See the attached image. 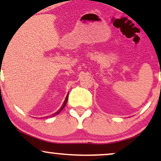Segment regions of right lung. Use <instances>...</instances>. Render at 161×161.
I'll return each instance as SVG.
<instances>
[{"label": "right lung", "mask_w": 161, "mask_h": 161, "mask_svg": "<svg viewBox=\"0 0 161 161\" xmlns=\"http://www.w3.org/2000/svg\"><path fill=\"white\" fill-rule=\"evenodd\" d=\"M67 101H68V95H67V96H66V97L65 101H64V104H63V105H62V107H61V108H60V110H58V111H57V112H56V113H55V114H53V115H52V116H56V115H57V114H60V111H61V110H63V109H64V107H65V106H66V102H67Z\"/></svg>", "instance_id": "1"}]
</instances>
